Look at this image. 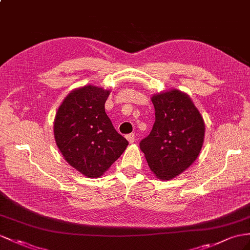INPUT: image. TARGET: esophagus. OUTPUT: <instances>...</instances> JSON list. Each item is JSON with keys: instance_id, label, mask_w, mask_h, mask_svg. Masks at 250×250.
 <instances>
[{"instance_id": "34e87169", "label": "esophagus", "mask_w": 250, "mask_h": 250, "mask_svg": "<svg viewBox=\"0 0 250 250\" xmlns=\"http://www.w3.org/2000/svg\"><path fill=\"white\" fill-rule=\"evenodd\" d=\"M125 137H126V139H127V142H129L130 144H133L134 142H135V135H134L133 133L127 134V135H126Z\"/></svg>"}]
</instances>
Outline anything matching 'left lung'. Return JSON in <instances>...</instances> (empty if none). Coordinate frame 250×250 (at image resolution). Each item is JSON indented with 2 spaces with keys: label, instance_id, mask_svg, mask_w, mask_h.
<instances>
[{
  "label": "left lung",
  "instance_id": "8db88e82",
  "mask_svg": "<svg viewBox=\"0 0 250 250\" xmlns=\"http://www.w3.org/2000/svg\"><path fill=\"white\" fill-rule=\"evenodd\" d=\"M155 123L140 142L151 171L161 180H172L188 169L200 154L205 124L191 98L178 89L153 95Z\"/></svg>",
  "mask_w": 250,
  "mask_h": 250
}]
</instances>
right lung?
Here are the masks:
<instances>
[{"label": "right lung", "instance_id": "1", "mask_svg": "<svg viewBox=\"0 0 250 250\" xmlns=\"http://www.w3.org/2000/svg\"><path fill=\"white\" fill-rule=\"evenodd\" d=\"M108 89L85 85L64 98L54 121V135L64 159L80 173L99 177L129 145L105 113Z\"/></svg>", "mask_w": 250, "mask_h": 250}]
</instances>
